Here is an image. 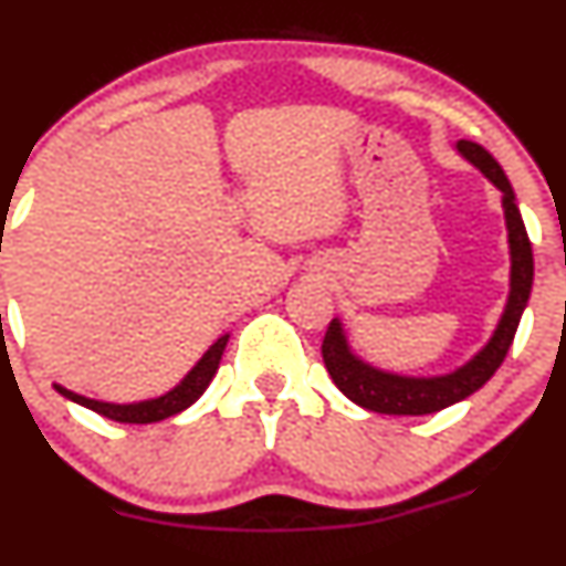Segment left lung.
<instances>
[{"instance_id": "8db88e82", "label": "left lung", "mask_w": 566, "mask_h": 566, "mask_svg": "<svg viewBox=\"0 0 566 566\" xmlns=\"http://www.w3.org/2000/svg\"><path fill=\"white\" fill-rule=\"evenodd\" d=\"M458 150L473 164V167L482 169V175L504 193V216L506 230H510L512 254L510 301H506V310L499 319V328L493 331L488 345H484L465 367L454 369L452 375H441V378H405V375H391L384 373V369L369 367L361 358L353 356L339 319H331L323 339L325 369H328L336 389L345 394L350 402L361 405V408L367 410H375V413H438V410L449 408V405L460 402V399L471 397L473 391L482 389V386L493 378L495 369L504 364L512 339H515L517 325H521L523 310H526L528 304L531 284H534V254H531L526 224H523V216L521 210H517L515 191H512L501 164L495 161L482 145L460 139Z\"/></svg>"}]
</instances>
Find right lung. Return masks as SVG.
I'll return each mask as SVG.
<instances>
[{
    "instance_id": "1",
    "label": "right lung",
    "mask_w": 566,
    "mask_h": 566,
    "mask_svg": "<svg viewBox=\"0 0 566 566\" xmlns=\"http://www.w3.org/2000/svg\"><path fill=\"white\" fill-rule=\"evenodd\" d=\"M227 339H230V336H221V339L216 342V345L210 347L202 358H199L197 367H193L191 373H188L172 391H167L164 397H156V399H145V402H134V405L98 402V399H87V397H82V394H73L56 384H54V389L60 391L62 397L73 399V402L84 405V408L95 410V413L106 416V419H112V421H123V424H153V421H161V419H169V416L180 413V410H186L188 405H193L199 397H202V391L208 389L210 380H213V375H216V369H219L221 353H224Z\"/></svg>"
}]
</instances>
